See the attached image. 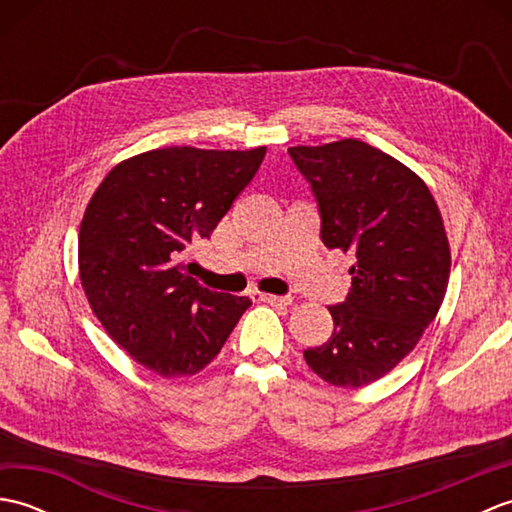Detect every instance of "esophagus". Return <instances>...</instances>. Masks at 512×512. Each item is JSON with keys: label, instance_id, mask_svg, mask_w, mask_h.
<instances>
[{"label": "esophagus", "instance_id": "obj_1", "mask_svg": "<svg viewBox=\"0 0 512 512\" xmlns=\"http://www.w3.org/2000/svg\"><path fill=\"white\" fill-rule=\"evenodd\" d=\"M259 299L266 303H273V306H290L292 297H279V295H259Z\"/></svg>", "mask_w": 512, "mask_h": 512}]
</instances>
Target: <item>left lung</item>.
Listing matches in <instances>:
<instances>
[{
    "label": "left lung",
    "instance_id": "left-lung-1",
    "mask_svg": "<svg viewBox=\"0 0 512 512\" xmlns=\"http://www.w3.org/2000/svg\"><path fill=\"white\" fill-rule=\"evenodd\" d=\"M321 215V239L354 257L352 288L330 306L334 332L303 352L334 387H363L391 372L436 319L451 250L431 191L396 158L356 138L290 147Z\"/></svg>",
    "mask_w": 512,
    "mask_h": 512
}]
</instances>
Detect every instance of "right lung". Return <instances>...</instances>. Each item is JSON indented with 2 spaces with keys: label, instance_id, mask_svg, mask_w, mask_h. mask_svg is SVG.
<instances>
[{
  "label": "right lung",
  "instance_id": "right-lung-1",
  "mask_svg": "<svg viewBox=\"0 0 512 512\" xmlns=\"http://www.w3.org/2000/svg\"><path fill=\"white\" fill-rule=\"evenodd\" d=\"M266 147H167L116 165L85 209L79 273L107 334L149 372L193 376L220 354L248 297L200 286L182 253L211 237Z\"/></svg>",
  "mask_w": 512,
  "mask_h": 512
}]
</instances>
